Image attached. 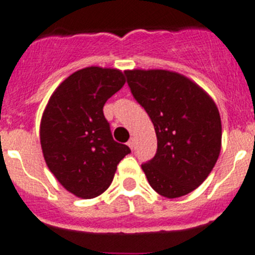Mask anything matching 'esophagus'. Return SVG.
<instances>
[{"mask_svg": "<svg viewBox=\"0 0 255 255\" xmlns=\"http://www.w3.org/2000/svg\"><path fill=\"white\" fill-rule=\"evenodd\" d=\"M128 146H129V148L130 149H132V150H133V149H134V139H133V138H132V139H129V140H128Z\"/></svg>", "mask_w": 255, "mask_h": 255, "instance_id": "1", "label": "esophagus"}]
</instances>
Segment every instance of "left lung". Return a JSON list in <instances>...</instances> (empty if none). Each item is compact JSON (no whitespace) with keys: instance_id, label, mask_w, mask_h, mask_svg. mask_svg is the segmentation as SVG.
Masks as SVG:
<instances>
[{"instance_id":"8db88e82","label":"left lung","mask_w":255,"mask_h":255,"mask_svg":"<svg viewBox=\"0 0 255 255\" xmlns=\"http://www.w3.org/2000/svg\"><path fill=\"white\" fill-rule=\"evenodd\" d=\"M135 101L154 125L158 149L142 164L150 186L168 199L184 196L206 180L221 151L217 106L184 75L168 70H126Z\"/></svg>"}]
</instances>
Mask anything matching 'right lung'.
I'll return each mask as SVG.
<instances>
[{
  "mask_svg": "<svg viewBox=\"0 0 255 255\" xmlns=\"http://www.w3.org/2000/svg\"><path fill=\"white\" fill-rule=\"evenodd\" d=\"M126 80L117 69L90 66L71 74L54 91L40 122L49 170L69 192L94 199L111 185L118 163L130 153L112 137L107 100Z\"/></svg>",
  "mask_w": 255,
  "mask_h": 255,
  "instance_id": "1",
  "label": "right lung"
}]
</instances>
